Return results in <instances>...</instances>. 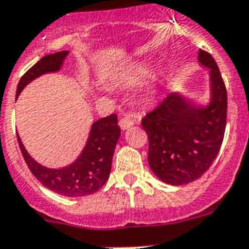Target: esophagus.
<instances>
[{"label":"esophagus","mask_w":249,"mask_h":249,"mask_svg":"<svg viewBox=\"0 0 249 249\" xmlns=\"http://www.w3.org/2000/svg\"><path fill=\"white\" fill-rule=\"evenodd\" d=\"M119 125H120V128L123 129V130H126V129H129L130 126L134 125V119L129 118V116H124V118L120 119Z\"/></svg>","instance_id":"esophagus-1"}]
</instances>
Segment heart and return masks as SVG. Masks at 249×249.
Masks as SVG:
<instances>
[{
	"label": "heart",
	"instance_id": "b5f03b06",
	"mask_svg": "<svg viewBox=\"0 0 249 249\" xmlns=\"http://www.w3.org/2000/svg\"><path fill=\"white\" fill-rule=\"evenodd\" d=\"M153 71V66L149 62L139 61L126 66L116 75V80L124 86H134L141 82H144Z\"/></svg>",
	"mask_w": 249,
	"mask_h": 249
}]
</instances>
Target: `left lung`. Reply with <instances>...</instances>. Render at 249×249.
I'll use <instances>...</instances> for the list:
<instances>
[{
	"instance_id": "obj_1",
	"label": "left lung",
	"mask_w": 249,
	"mask_h": 249,
	"mask_svg": "<svg viewBox=\"0 0 249 249\" xmlns=\"http://www.w3.org/2000/svg\"><path fill=\"white\" fill-rule=\"evenodd\" d=\"M199 65L209 69L210 100L195 102L173 92L142 119L148 135V163L160 180L183 185L209 170L224 139L228 94L215 60L199 50Z\"/></svg>"
}]
</instances>
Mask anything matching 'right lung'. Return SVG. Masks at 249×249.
<instances>
[{
    "label": "right lung",
    "instance_id": "1",
    "mask_svg": "<svg viewBox=\"0 0 249 249\" xmlns=\"http://www.w3.org/2000/svg\"><path fill=\"white\" fill-rule=\"evenodd\" d=\"M68 54L69 51H60L40 58L36 65L32 66L21 76L16 88V98L36 78L48 72L58 71L64 65ZM119 137L120 128L116 115L112 114L107 118L97 120L92 124L86 145L78 159L61 169L42 166L28 153L19 134L18 142L29 170L42 185L65 197H84L96 193L104 187L110 177L112 156Z\"/></svg>",
    "mask_w": 249,
    "mask_h": 249
}]
</instances>
